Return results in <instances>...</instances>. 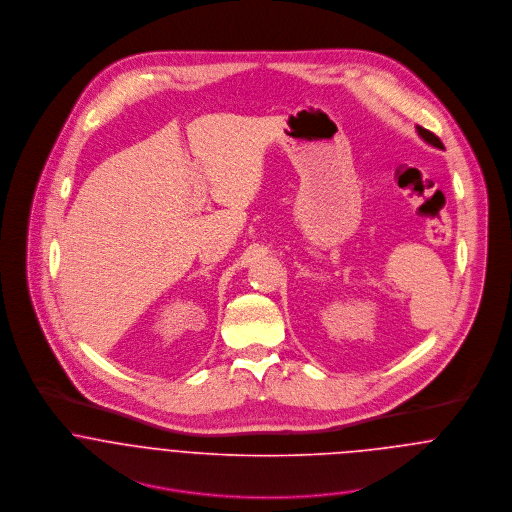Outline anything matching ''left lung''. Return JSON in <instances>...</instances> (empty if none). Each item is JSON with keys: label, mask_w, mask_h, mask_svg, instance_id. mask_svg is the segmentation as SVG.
Returning <instances> with one entry per match:
<instances>
[{"label": "left lung", "mask_w": 512, "mask_h": 512, "mask_svg": "<svg viewBox=\"0 0 512 512\" xmlns=\"http://www.w3.org/2000/svg\"><path fill=\"white\" fill-rule=\"evenodd\" d=\"M416 130H418V134H420V138H422L424 142H428L430 146L439 147V149H443V144L439 142V138L438 136H436V134H432L430 130H426V128H420V126H418Z\"/></svg>", "instance_id": "left-lung-1"}]
</instances>
